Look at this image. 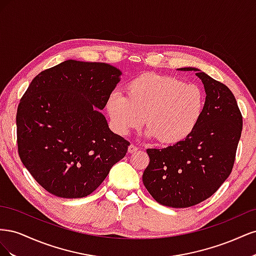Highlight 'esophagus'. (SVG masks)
<instances>
[{"mask_svg":"<svg viewBox=\"0 0 256 256\" xmlns=\"http://www.w3.org/2000/svg\"><path fill=\"white\" fill-rule=\"evenodd\" d=\"M138 150V147L136 146V145H134V144H130L129 146H128V152H130V154H134V152H136Z\"/></svg>","mask_w":256,"mask_h":256,"instance_id":"1","label":"esophagus"}]
</instances>
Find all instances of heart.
Instances as JSON below:
<instances>
[{"label":"heart","mask_w":256,"mask_h":256,"mask_svg":"<svg viewBox=\"0 0 256 256\" xmlns=\"http://www.w3.org/2000/svg\"><path fill=\"white\" fill-rule=\"evenodd\" d=\"M205 106L204 92L196 84L175 76L146 74L127 85V96L112 92L106 111L114 130L127 136L145 118L147 136L164 144H177L196 129Z\"/></svg>","instance_id":"heart-1"}]
</instances>
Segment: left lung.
<instances>
[{
    "label": "left lung",
    "instance_id": "left-lung-1",
    "mask_svg": "<svg viewBox=\"0 0 256 256\" xmlns=\"http://www.w3.org/2000/svg\"><path fill=\"white\" fill-rule=\"evenodd\" d=\"M206 92L203 115L186 140L166 148H148L143 184L161 205L186 208L210 198L230 176L242 130L235 96L223 83L198 68Z\"/></svg>",
    "mask_w": 256,
    "mask_h": 256
}]
</instances>
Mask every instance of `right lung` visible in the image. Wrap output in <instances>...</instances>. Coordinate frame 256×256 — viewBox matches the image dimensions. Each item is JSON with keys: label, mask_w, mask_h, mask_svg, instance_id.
Returning <instances> with one entry per match:
<instances>
[{"label": "right lung", "mask_w": 256, "mask_h": 256, "mask_svg": "<svg viewBox=\"0 0 256 256\" xmlns=\"http://www.w3.org/2000/svg\"><path fill=\"white\" fill-rule=\"evenodd\" d=\"M120 74L109 64L68 60L38 74L22 96L19 156L51 194L90 196L125 157L130 143L112 132L100 112Z\"/></svg>", "instance_id": "add662e5"}]
</instances>
